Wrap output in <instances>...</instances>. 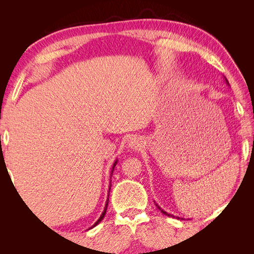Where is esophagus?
<instances>
[{
    "mask_svg": "<svg viewBox=\"0 0 254 254\" xmlns=\"http://www.w3.org/2000/svg\"><path fill=\"white\" fill-rule=\"evenodd\" d=\"M142 147V141H139L138 138H132L130 142H128V148L131 150H138Z\"/></svg>",
    "mask_w": 254,
    "mask_h": 254,
    "instance_id": "34e87169",
    "label": "esophagus"
}]
</instances>
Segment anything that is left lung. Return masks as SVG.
I'll return each instance as SVG.
<instances>
[{"mask_svg": "<svg viewBox=\"0 0 254 254\" xmlns=\"http://www.w3.org/2000/svg\"><path fill=\"white\" fill-rule=\"evenodd\" d=\"M225 80H226V83H227V84H228V80H227V78H226V77H225ZM156 205H157V204H156ZM157 207H158V208L160 209V212H161V213H163V214H165V215H168V216H172V217H175V216H174V215H171V214H168V213H167V212H165V210H164V209H161V208H160V207L158 206V205H157ZM176 218H180V217H176Z\"/></svg>", "mask_w": 254, "mask_h": 254, "instance_id": "8db88e82", "label": "left lung"}]
</instances>
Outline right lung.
<instances>
[{"mask_svg": "<svg viewBox=\"0 0 254 254\" xmlns=\"http://www.w3.org/2000/svg\"><path fill=\"white\" fill-rule=\"evenodd\" d=\"M117 163H118V160H116L115 161V164H113V166H112V170H111V176H112V172H113V170H115V167H116V165H117ZM110 179H111V178H110ZM110 188H111V181H110ZM109 191H110V189H109ZM108 202H109V195H108V198H107V202H106V206H105V209H104V212H102V214H101V216L99 217V219L98 220H97V222L93 225V226H91V227L89 228V229H91V228H94L95 227V226L96 225H98L100 222H101V220H102V218H104L105 217V215H106V212H107V207H108Z\"/></svg>", "mask_w": 254, "mask_h": 254, "instance_id": "1", "label": "right lung"}]
</instances>
